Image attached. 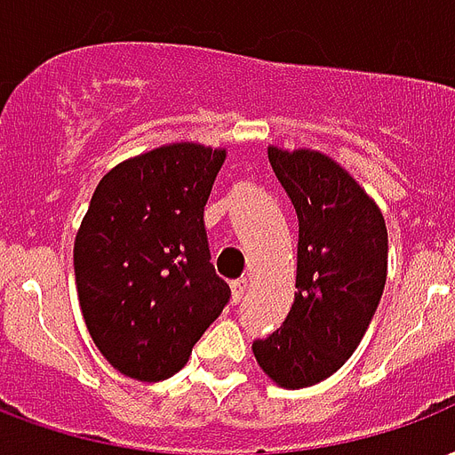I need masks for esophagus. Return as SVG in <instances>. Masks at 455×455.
Listing matches in <instances>:
<instances>
[{"mask_svg": "<svg viewBox=\"0 0 455 455\" xmlns=\"http://www.w3.org/2000/svg\"><path fill=\"white\" fill-rule=\"evenodd\" d=\"M245 289H248V282H245V279H236V282H231V299H234V304H238V301L243 299Z\"/></svg>", "mask_w": 455, "mask_h": 455, "instance_id": "34e87169", "label": "esophagus"}]
</instances>
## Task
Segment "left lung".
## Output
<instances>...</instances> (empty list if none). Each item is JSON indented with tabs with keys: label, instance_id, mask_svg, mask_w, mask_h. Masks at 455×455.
<instances>
[{
	"label": "left lung",
	"instance_id": "obj_1",
	"mask_svg": "<svg viewBox=\"0 0 455 455\" xmlns=\"http://www.w3.org/2000/svg\"><path fill=\"white\" fill-rule=\"evenodd\" d=\"M267 159L299 219L296 291L284 325L255 339L253 355L279 388H308L364 338L386 287L388 231L371 195L328 154L270 144Z\"/></svg>",
	"mask_w": 455,
	"mask_h": 455
}]
</instances>
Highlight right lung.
I'll return each mask as SVG.
<instances>
[{
	"instance_id": "1",
	"label": "right lung",
	"mask_w": 455,
	"mask_h": 455,
	"mask_svg": "<svg viewBox=\"0 0 455 455\" xmlns=\"http://www.w3.org/2000/svg\"><path fill=\"white\" fill-rule=\"evenodd\" d=\"M224 147L171 142L100 178L74 238V275L89 335L134 381L180 371L224 311L228 284L210 262L204 204Z\"/></svg>"
}]
</instances>
